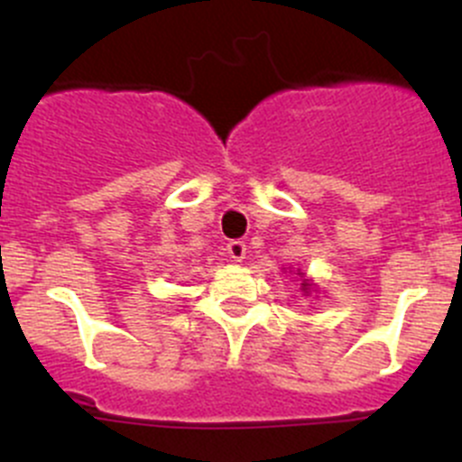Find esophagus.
<instances>
[{
    "instance_id": "1",
    "label": "esophagus",
    "mask_w": 462,
    "mask_h": 462,
    "mask_svg": "<svg viewBox=\"0 0 462 462\" xmlns=\"http://www.w3.org/2000/svg\"><path fill=\"white\" fill-rule=\"evenodd\" d=\"M227 257H230V262H244L245 259L244 241H230V244H227Z\"/></svg>"
}]
</instances>
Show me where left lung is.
Returning <instances> with one entry per match:
<instances>
[{
	"instance_id": "left-lung-1",
	"label": "left lung",
	"mask_w": 462,
	"mask_h": 462,
	"mask_svg": "<svg viewBox=\"0 0 462 462\" xmlns=\"http://www.w3.org/2000/svg\"><path fill=\"white\" fill-rule=\"evenodd\" d=\"M295 275L302 277V284H300V291H302L304 295H309V293H311V291H316V284H313L311 280H307V275H304V273L300 271V268H298V273H295Z\"/></svg>"
}]
</instances>
